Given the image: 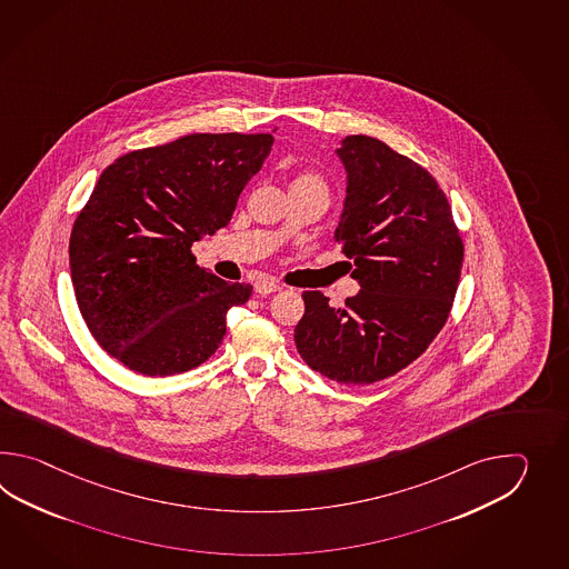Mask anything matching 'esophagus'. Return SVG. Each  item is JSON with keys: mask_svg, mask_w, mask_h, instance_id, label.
I'll list each match as a JSON object with an SVG mask.
<instances>
[{"mask_svg": "<svg viewBox=\"0 0 569 569\" xmlns=\"http://www.w3.org/2000/svg\"><path fill=\"white\" fill-rule=\"evenodd\" d=\"M280 289H282V287H280L279 282H274V280H258L254 284L256 292H258V295H264V297Z\"/></svg>", "mask_w": 569, "mask_h": 569, "instance_id": "1", "label": "esophagus"}]
</instances>
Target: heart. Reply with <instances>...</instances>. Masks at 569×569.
I'll use <instances>...</instances> for the list:
<instances>
[{"label":"heart","mask_w":569,"mask_h":569,"mask_svg":"<svg viewBox=\"0 0 569 569\" xmlns=\"http://www.w3.org/2000/svg\"><path fill=\"white\" fill-rule=\"evenodd\" d=\"M290 189H321V191H326V182H323V179H321L319 174H315V172H301V174L292 181Z\"/></svg>","instance_id":"heart-1"}]
</instances>
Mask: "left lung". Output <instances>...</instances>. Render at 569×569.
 <instances>
[{
    "mask_svg": "<svg viewBox=\"0 0 569 569\" xmlns=\"http://www.w3.org/2000/svg\"><path fill=\"white\" fill-rule=\"evenodd\" d=\"M348 174L336 228L360 290L331 307L305 290L295 343L307 366L339 385H372L423 353L448 321L463 243L448 197L411 158L370 136H346Z\"/></svg>",
    "mask_w": 569,
    "mask_h": 569,
    "instance_id": "left-lung-1",
    "label": "left lung"
}]
</instances>
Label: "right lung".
<instances>
[{"label": "right lung", "instance_id": "add662e5", "mask_svg": "<svg viewBox=\"0 0 569 569\" xmlns=\"http://www.w3.org/2000/svg\"><path fill=\"white\" fill-rule=\"evenodd\" d=\"M272 142L270 133H189L101 172L74 219L71 279L91 336L133 372L181 375L206 362L228 311L250 299V284L197 267L191 246L230 223Z\"/></svg>", "mask_w": 569, "mask_h": 569}]
</instances>
